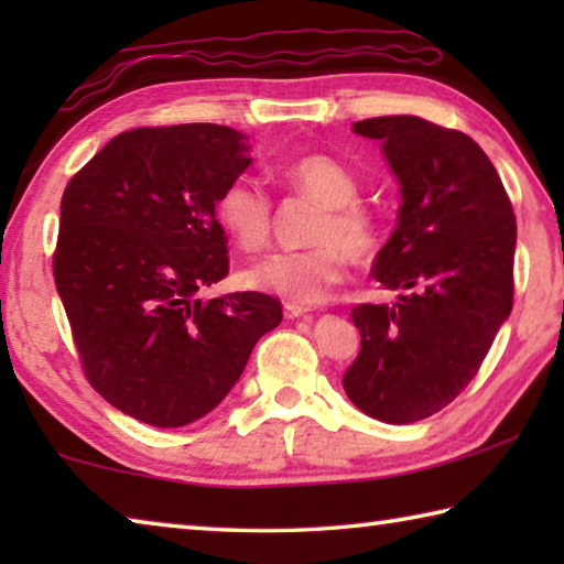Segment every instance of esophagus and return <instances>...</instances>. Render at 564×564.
<instances>
[{"mask_svg": "<svg viewBox=\"0 0 564 564\" xmlns=\"http://www.w3.org/2000/svg\"><path fill=\"white\" fill-rule=\"evenodd\" d=\"M283 316L289 318V321H293V318H303V316H308V311H305V308H299V305L285 303V305H283Z\"/></svg>", "mask_w": 564, "mask_h": 564, "instance_id": "esophagus-1", "label": "esophagus"}]
</instances>
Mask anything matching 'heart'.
Returning a JSON list of instances; mask_svg holds the SVG:
<instances>
[{
	"label": "heart",
	"mask_w": 564,
	"mask_h": 564,
	"mask_svg": "<svg viewBox=\"0 0 564 564\" xmlns=\"http://www.w3.org/2000/svg\"><path fill=\"white\" fill-rule=\"evenodd\" d=\"M281 186L321 204L313 218L308 243L303 251L273 253L243 273L253 291L279 295L281 301L308 308L323 303L346 275V256L368 263L380 248L378 218L358 204V181L328 154L293 156L273 169ZM216 221L234 238L238 248L256 253L271 238V198L251 176H236L216 198Z\"/></svg>",
	"instance_id": "obj_1"
}]
</instances>
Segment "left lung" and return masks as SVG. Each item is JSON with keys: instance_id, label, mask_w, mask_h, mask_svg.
Segmentation results:
<instances>
[{"instance_id": "obj_1", "label": "left lung", "mask_w": 564, "mask_h": 564, "mask_svg": "<svg viewBox=\"0 0 564 564\" xmlns=\"http://www.w3.org/2000/svg\"><path fill=\"white\" fill-rule=\"evenodd\" d=\"M380 141L400 184L395 231L373 275L393 305L352 308L360 352L343 376L352 405L383 423L431 417L460 395L512 311L518 224L485 151L410 113L352 123Z\"/></svg>"}]
</instances>
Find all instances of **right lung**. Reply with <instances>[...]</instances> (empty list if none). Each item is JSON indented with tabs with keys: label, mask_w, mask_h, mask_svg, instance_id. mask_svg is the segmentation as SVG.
<instances>
[{
	"label": "right lung",
	"mask_w": 564,
	"mask_h": 564,
	"mask_svg": "<svg viewBox=\"0 0 564 564\" xmlns=\"http://www.w3.org/2000/svg\"><path fill=\"white\" fill-rule=\"evenodd\" d=\"M248 149L218 123L131 129L64 188L56 291L89 383L141 423L212 413L283 318L265 293L196 295L228 273L214 208L251 166Z\"/></svg>",
	"instance_id": "right-lung-1"
}]
</instances>
